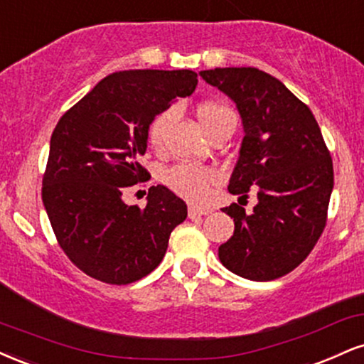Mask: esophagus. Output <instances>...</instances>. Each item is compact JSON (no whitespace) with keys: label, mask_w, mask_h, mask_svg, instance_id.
<instances>
[{"label":"esophagus","mask_w":364,"mask_h":364,"mask_svg":"<svg viewBox=\"0 0 364 364\" xmlns=\"http://www.w3.org/2000/svg\"><path fill=\"white\" fill-rule=\"evenodd\" d=\"M211 213V209H206V208H198V206H191L189 208V218H200V216H206Z\"/></svg>","instance_id":"obj_1"}]
</instances>
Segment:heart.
<instances>
[{
  "mask_svg": "<svg viewBox=\"0 0 364 364\" xmlns=\"http://www.w3.org/2000/svg\"><path fill=\"white\" fill-rule=\"evenodd\" d=\"M175 117H177V109H175V107H170V109H165L164 112H160L155 119H153L148 129V139L153 148L164 146L166 132H168L170 126L173 124ZM198 117L206 132H209L211 129H215L216 126H220V124L228 121V119H235V114L223 104H218V102H204V104L199 105ZM216 178L218 175L215 170L187 164L175 165L170 170H166L165 173V182L168 183L173 191H177L178 194H182L183 198L191 200L206 199L209 186L215 183Z\"/></svg>",
  "mask_w": 364,
  "mask_h": 364,
  "instance_id": "obj_1",
  "label": "heart"
}]
</instances>
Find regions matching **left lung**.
Returning <instances> with one entry per match:
<instances>
[{
  "label": "left lung",
  "mask_w": 364,
  "mask_h": 364,
  "mask_svg": "<svg viewBox=\"0 0 364 364\" xmlns=\"http://www.w3.org/2000/svg\"><path fill=\"white\" fill-rule=\"evenodd\" d=\"M206 83L237 104L243 124L240 155L228 191H257L247 215L223 208L235 232L220 245L221 264L250 281H272L309 257L326 228L334 187L331 153L311 110L274 76L257 68L200 71Z\"/></svg>",
  "instance_id": "8db88e82"
}]
</instances>
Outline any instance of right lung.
Instances as JSON below:
<instances>
[{
  "instance_id": "1",
  "label": "right lung",
  "mask_w": 364,
  "mask_h": 364,
  "mask_svg": "<svg viewBox=\"0 0 364 364\" xmlns=\"http://www.w3.org/2000/svg\"><path fill=\"white\" fill-rule=\"evenodd\" d=\"M196 87L191 70L112 73L59 119L42 203L64 254L85 274L129 284L164 259L170 233L187 218L186 203L165 186L149 187L144 209L122 198L149 178L139 165L149 124Z\"/></svg>"
}]
</instances>
